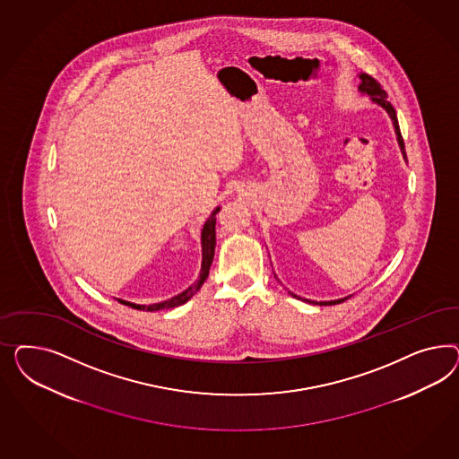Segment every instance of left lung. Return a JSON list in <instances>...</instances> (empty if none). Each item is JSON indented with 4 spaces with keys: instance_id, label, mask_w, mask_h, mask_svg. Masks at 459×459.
Segmentation results:
<instances>
[{
    "instance_id": "left-lung-1",
    "label": "left lung",
    "mask_w": 459,
    "mask_h": 459,
    "mask_svg": "<svg viewBox=\"0 0 459 459\" xmlns=\"http://www.w3.org/2000/svg\"><path fill=\"white\" fill-rule=\"evenodd\" d=\"M360 77L361 92L368 94L370 98L376 100L377 104H380L382 108H385V111L389 112L390 117H392V121H394V127H395V133H397V139H399L401 150H403V153L405 154V150H403V134H401V127H399V121H397V114H395V109L392 108V104H390L389 100H387V92L384 91V87H382L380 82L376 81L374 77H370V75H367V74H363V75H360ZM345 299H348V298H343V299H336V301H323V303H315V301H309V303H315V305L321 306H330L338 305V303H343ZM306 301H307V299H306Z\"/></svg>"
}]
</instances>
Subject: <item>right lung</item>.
<instances>
[{"label":"right lung","instance_id":"right-lung-1","mask_svg":"<svg viewBox=\"0 0 459 459\" xmlns=\"http://www.w3.org/2000/svg\"><path fill=\"white\" fill-rule=\"evenodd\" d=\"M219 210H213V213L210 215L209 219H207V222L204 225V229H202V255H204V259H202V273H200V278L198 281L192 284L186 291L181 292L178 296H175V298H171V299H167V301H163V303H156V305H133V303H126L123 299H119V303H123L126 306H131V307H134V309H143V311H158V309H168V307H175V306L183 305V303H186L192 296H194L195 292L200 290V286L205 282V279L209 278V271L210 265H212V261H213V252H215V215L219 213Z\"/></svg>","mask_w":459,"mask_h":459}]
</instances>
